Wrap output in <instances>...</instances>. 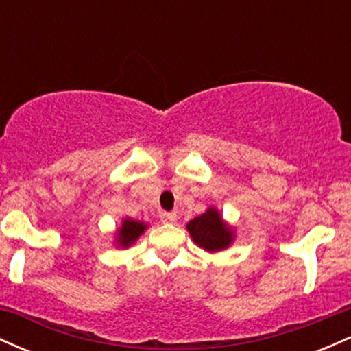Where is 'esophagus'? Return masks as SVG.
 <instances>
[{"instance_id": "obj_1", "label": "esophagus", "mask_w": 351, "mask_h": 351, "mask_svg": "<svg viewBox=\"0 0 351 351\" xmlns=\"http://www.w3.org/2000/svg\"><path fill=\"white\" fill-rule=\"evenodd\" d=\"M176 221V215L175 213H162V223H165V224H171V223H175Z\"/></svg>"}]
</instances>
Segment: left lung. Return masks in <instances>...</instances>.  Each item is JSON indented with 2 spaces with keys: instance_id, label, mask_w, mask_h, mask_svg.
I'll return each instance as SVG.
<instances>
[{
  "instance_id": "8db88e82",
  "label": "left lung",
  "mask_w": 351,
  "mask_h": 351,
  "mask_svg": "<svg viewBox=\"0 0 351 351\" xmlns=\"http://www.w3.org/2000/svg\"><path fill=\"white\" fill-rule=\"evenodd\" d=\"M186 228L193 241L209 252L226 249L232 241V231L223 223L219 213L213 208L189 221Z\"/></svg>"
}]
</instances>
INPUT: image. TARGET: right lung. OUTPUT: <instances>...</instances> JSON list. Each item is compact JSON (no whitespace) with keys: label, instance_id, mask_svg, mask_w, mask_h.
Instances as JSON below:
<instances>
[{"label":"right lung","instance_id":"add662e5","mask_svg":"<svg viewBox=\"0 0 351 351\" xmlns=\"http://www.w3.org/2000/svg\"><path fill=\"white\" fill-rule=\"evenodd\" d=\"M145 231V224L140 223V221H132L125 219L122 228L119 231V243L122 247H127L132 243H135L138 239V236Z\"/></svg>","mask_w":351,"mask_h":351}]
</instances>
